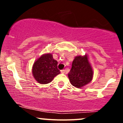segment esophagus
I'll use <instances>...</instances> for the list:
<instances>
[{"label":"esophagus","instance_id":"34e87169","mask_svg":"<svg viewBox=\"0 0 123 123\" xmlns=\"http://www.w3.org/2000/svg\"><path fill=\"white\" fill-rule=\"evenodd\" d=\"M61 73H65V70L64 69L61 70Z\"/></svg>","mask_w":123,"mask_h":123}]
</instances>
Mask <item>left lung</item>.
I'll list each match as a JSON object with an SVG mask.
<instances>
[{
  "instance_id": "left-lung-1",
  "label": "left lung",
  "mask_w": 123,
  "mask_h": 123,
  "mask_svg": "<svg viewBox=\"0 0 123 123\" xmlns=\"http://www.w3.org/2000/svg\"><path fill=\"white\" fill-rule=\"evenodd\" d=\"M68 77L70 83L76 88H81L91 82L93 71L87 55L74 58Z\"/></svg>"
}]
</instances>
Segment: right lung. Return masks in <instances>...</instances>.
<instances>
[{
	"label": "right lung",
	"instance_id": "right-lung-1",
	"mask_svg": "<svg viewBox=\"0 0 123 123\" xmlns=\"http://www.w3.org/2000/svg\"><path fill=\"white\" fill-rule=\"evenodd\" d=\"M58 62L53 55L48 53L42 55L33 63L32 74L35 79L40 84H48L60 73L57 68Z\"/></svg>",
	"mask_w": 123,
	"mask_h": 123
}]
</instances>
